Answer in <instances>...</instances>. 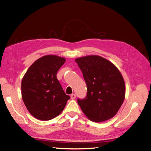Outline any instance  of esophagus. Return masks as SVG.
Masks as SVG:
<instances>
[{
	"mask_svg": "<svg viewBox=\"0 0 151 151\" xmlns=\"http://www.w3.org/2000/svg\"><path fill=\"white\" fill-rule=\"evenodd\" d=\"M75 98H76V94H72L71 95V98L72 99H75Z\"/></svg>",
	"mask_w": 151,
	"mask_h": 151,
	"instance_id": "obj_1",
	"label": "esophagus"
}]
</instances>
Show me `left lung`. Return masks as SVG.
<instances>
[{
	"mask_svg": "<svg viewBox=\"0 0 151 151\" xmlns=\"http://www.w3.org/2000/svg\"><path fill=\"white\" fill-rule=\"evenodd\" d=\"M87 87L86 98L78 99L83 114L91 121L100 122L116 115L126 94L124 80L110 61L98 55L77 58Z\"/></svg>",
	"mask_w": 151,
	"mask_h": 151,
	"instance_id": "left-lung-1",
	"label": "left lung"
}]
</instances>
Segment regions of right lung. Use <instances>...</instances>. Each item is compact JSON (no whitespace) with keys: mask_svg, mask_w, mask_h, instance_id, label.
Returning a JSON list of instances; mask_svg holds the SVG:
<instances>
[{"mask_svg":"<svg viewBox=\"0 0 151 151\" xmlns=\"http://www.w3.org/2000/svg\"><path fill=\"white\" fill-rule=\"evenodd\" d=\"M65 62L63 57L45 55L34 62L23 77V101L36 119L49 121L56 117L70 99L57 78V73Z\"/></svg>","mask_w":151,"mask_h":151,"instance_id":"right-lung-1","label":"right lung"}]
</instances>
